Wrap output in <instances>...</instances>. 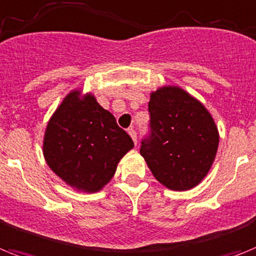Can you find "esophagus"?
Here are the masks:
<instances>
[{"label":"esophagus","mask_w":256,"mask_h":256,"mask_svg":"<svg viewBox=\"0 0 256 256\" xmlns=\"http://www.w3.org/2000/svg\"><path fill=\"white\" fill-rule=\"evenodd\" d=\"M128 135L132 136V139L134 140L135 144H136V132H135V130H132V128H128Z\"/></svg>","instance_id":"34e87169"}]
</instances>
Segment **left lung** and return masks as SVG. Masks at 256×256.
I'll use <instances>...</instances> for the list:
<instances>
[{
	"label": "left lung",
	"instance_id": "1",
	"mask_svg": "<svg viewBox=\"0 0 256 256\" xmlns=\"http://www.w3.org/2000/svg\"><path fill=\"white\" fill-rule=\"evenodd\" d=\"M151 135L140 146L154 178L171 190H189L210 171L220 143L214 120L200 100L178 85L150 94Z\"/></svg>",
	"mask_w": 256,
	"mask_h": 256
}]
</instances>
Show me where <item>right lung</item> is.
I'll return each mask as SVG.
<instances>
[{
  "instance_id": "obj_1",
  "label": "right lung",
  "mask_w": 256,
  "mask_h": 256,
  "mask_svg": "<svg viewBox=\"0 0 256 256\" xmlns=\"http://www.w3.org/2000/svg\"><path fill=\"white\" fill-rule=\"evenodd\" d=\"M134 147L128 132L90 92L70 90L47 122L43 156L56 176L78 192H100Z\"/></svg>"
}]
</instances>
